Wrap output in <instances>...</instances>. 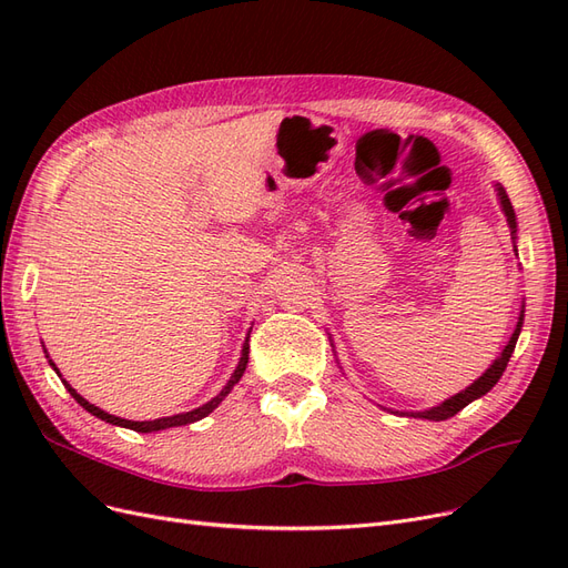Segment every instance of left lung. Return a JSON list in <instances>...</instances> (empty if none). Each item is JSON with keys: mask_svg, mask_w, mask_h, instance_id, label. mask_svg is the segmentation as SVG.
<instances>
[{"mask_svg": "<svg viewBox=\"0 0 568 568\" xmlns=\"http://www.w3.org/2000/svg\"><path fill=\"white\" fill-rule=\"evenodd\" d=\"M495 192H497V199H500V209H503V213H505V217H507V225H509V230H511L514 244H517V215H514L511 201H509L507 192H505V189H503L500 184H495ZM514 251H517V246H514ZM521 326H524V305H521V313H519L517 329H514V334L509 336L507 346L503 348V353H500V355H497V357L493 359V365H490L484 374H480L478 379H476L471 386H467L464 390H459V393L450 395L448 400H443V403H438V405H434V407H428V409H419V412H398V409H390V412H395V415L415 417V419H428V422H443V419H450V417H455L459 409H464V407H467L469 403L478 400L480 395H486V393H488L497 382H500L503 372L507 369L509 357H511L514 348H517V341H519V334H521ZM384 409H386V407H384Z\"/></svg>", "mask_w": 568, "mask_h": 568, "instance_id": "obj_1", "label": "left lung"}]
</instances>
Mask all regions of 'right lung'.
Listing matches in <instances>:
<instances>
[{"instance_id": "right-lung-1", "label": "right lung", "mask_w": 568, "mask_h": 568, "mask_svg": "<svg viewBox=\"0 0 568 568\" xmlns=\"http://www.w3.org/2000/svg\"><path fill=\"white\" fill-rule=\"evenodd\" d=\"M248 336H251V332L246 334V341H244V346H242V357H239V365H236V369L232 372V376H230V382L222 386V390L215 395V398H211L209 403L205 405H201V407H196V409H189V412H180V415H173V417H161V419H151V422H132V419H123V417H115V415H109V412H104L101 407H97V405H92V403H88L82 398V395L68 384L63 376L59 374V367L51 363L49 359V365H51V369H54L59 376H61V382H63V386L68 388V393L73 395V398L90 412V415H94V417H99L101 422H106V424H115V426H123V428H132V432H136V434H153V432H163V428H173V426H184V424H194V422H199V419H203V417H209L211 412L227 398V395L232 393V388L239 384V379H242L244 376V372H246V365H248ZM44 348V346H42ZM44 353H47V348H44ZM49 357V355H47Z\"/></svg>"}]
</instances>
